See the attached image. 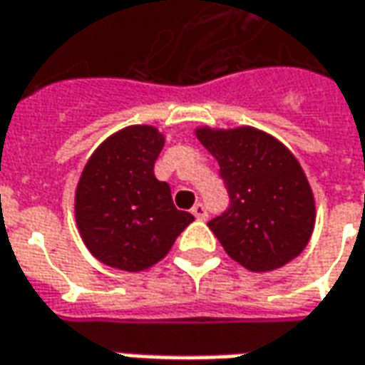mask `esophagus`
Masks as SVG:
<instances>
[{"instance_id": "34e87169", "label": "esophagus", "mask_w": 365, "mask_h": 365, "mask_svg": "<svg viewBox=\"0 0 365 365\" xmlns=\"http://www.w3.org/2000/svg\"><path fill=\"white\" fill-rule=\"evenodd\" d=\"M190 212L195 214V218L196 220H206L208 218V212H206V206L200 202H196L192 208H190Z\"/></svg>"}]
</instances>
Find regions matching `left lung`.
Returning a JSON list of instances; mask_svg holds the SVG:
<instances>
[{
    "label": "left lung",
    "mask_w": 365,
    "mask_h": 365,
    "mask_svg": "<svg viewBox=\"0 0 365 365\" xmlns=\"http://www.w3.org/2000/svg\"><path fill=\"white\" fill-rule=\"evenodd\" d=\"M220 165L230 208L208 222L230 257L253 273L301 255L317 222L309 178L277 137L252 125L195 129Z\"/></svg>",
    "instance_id": "obj_1"
}]
</instances>
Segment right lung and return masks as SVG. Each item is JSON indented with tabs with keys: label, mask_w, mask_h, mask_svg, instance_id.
Returning <instances> with one entry per match:
<instances>
[{
	"label": "right lung",
	"mask_w": 365,
	"mask_h": 365,
	"mask_svg": "<svg viewBox=\"0 0 365 365\" xmlns=\"http://www.w3.org/2000/svg\"><path fill=\"white\" fill-rule=\"evenodd\" d=\"M165 135L153 125H128L106 137L84 165L74 195L82 242L108 267L139 273L170 252L195 216L177 210L153 167Z\"/></svg>",
	"instance_id": "1"
}]
</instances>
